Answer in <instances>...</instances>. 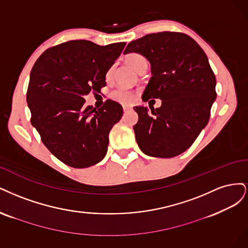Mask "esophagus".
I'll return each mask as SVG.
<instances>
[{
  "label": "esophagus",
  "instance_id": "obj_1",
  "mask_svg": "<svg viewBox=\"0 0 248 248\" xmlns=\"http://www.w3.org/2000/svg\"><path fill=\"white\" fill-rule=\"evenodd\" d=\"M123 108H124V112H126V111H129V110H131V109H132V107H130V106H124Z\"/></svg>",
  "mask_w": 248,
  "mask_h": 248
}]
</instances>
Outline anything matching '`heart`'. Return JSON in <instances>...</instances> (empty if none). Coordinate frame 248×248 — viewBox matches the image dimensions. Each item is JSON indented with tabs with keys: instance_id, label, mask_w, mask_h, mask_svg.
Listing matches in <instances>:
<instances>
[{
	"instance_id": "heart-1",
	"label": "heart",
	"mask_w": 248,
	"mask_h": 248,
	"mask_svg": "<svg viewBox=\"0 0 248 248\" xmlns=\"http://www.w3.org/2000/svg\"><path fill=\"white\" fill-rule=\"evenodd\" d=\"M143 61H145V60L143 59L142 55H140L138 53H131L126 57V63L135 71L138 69L139 65ZM110 74H111V71L108 72L107 77H109ZM110 97H111V99L118 102V103L130 104L134 100V93L130 91L124 89V87H118V89L114 90L112 93H110Z\"/></svg>"
}]
</instances>
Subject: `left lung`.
<instances>
[{
    "instance_id": "1",
    "label": "left lung",
    "mask_w": 248,
    "mask_h": 248,
    "mask_svg": "<svg viewBox=\"0 0 248 248\" xmlns=\"http://www.w3.org/2000/svg\"><path fill=\"white\" fill-rule=\"evenodd\" d=\"M150 62L151 78L142 100L161 99L159 108L136 106L134 131L143 154L173 157L190 147L208 124L217 99V79L208 59L189 36L176 31L149 34L129 43Z\"/></svg>"
}]
</instances>
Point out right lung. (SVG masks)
I'll use <instances>...</instances> for the list:
<instances>
[{
  "instance_id": "obj_1",
  "label": "right lung",
  "mask_w": 248,
  "mask_h": 248,
  "mask_svg": "<svg viewBox=\"0 0 248 248\" xmlns=\"http://www.w3.org/2000/svg\"><path fill=\"white\" fill-rule=\"evenodd\" d=\"M124 46L72 40L45 50L31 69L27 93L31 125L63 164L80 169L105 157L123 107L112 100L98 109L85 106L84 97L106 85V73Z\"/></svg>"
}]
</instances>
